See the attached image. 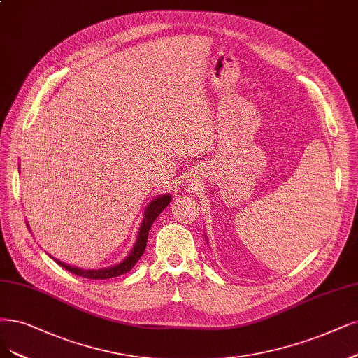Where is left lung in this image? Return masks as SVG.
<instances>
[{"mask_svg":"<svg viewBox=\"0 0 358 358\" xmlns=\"http://www.w3.org/2000/svg\"><path fill=\"white\" fill-rule=\"evenodd\" d=\"M206 242H208V239H206Z\"/></svg>","mask_w":358,"mask_h":358,"instance_id":"obj_1","label":"left lung"}]
</instances>
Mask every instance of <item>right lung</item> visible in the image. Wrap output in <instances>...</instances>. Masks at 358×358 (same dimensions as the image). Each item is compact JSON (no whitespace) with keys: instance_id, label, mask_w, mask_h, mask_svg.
<instances>
[{"instance_id":"add662e5","label":"right lung","mask_w":358,"mask_h":358,"mask_svg":"<svg viewBox=\"0 0 358 358\" xmlns=\"http://www.w3.org/2000/svg\"><path fill=\"white\" fill-rule=\"evenodd\" d=\"M171 201H172V194L165 193V194L156 196L153 201L149 202V205L145 206V209H144L143 221H141V226H140V230H138V234H137V241H136L134 246H132V249L129 250V254L121 262L115 264V266L106 267V268H99V270H84V268L69 266V264H66L60 259H56V258H52V259H55L59 264V266H62L64 270H68V271H71V273H73L79 277L91 279V280L112 279V277L122 275V274L128 273L132 267H134L136 264L138 262V259L141 258L144 249H145V245H148V236H149V230L152 227L153 221L171 203Z\"/></svg>"}]
</instances>
